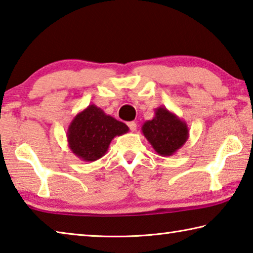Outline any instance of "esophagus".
I'll return each instance as SVG.
<instances>
[{"label": "esophagus", "mask_w": 253, "mask_h": 253, "mask_svg": "<svg viewBox=\"0 0 253 253\" xmlns=\"http://www.w3.org/2000/svg\"><path fill=\"white\" fill-rule=\"evenodd\" d=\"M126 124H127V126H129V129H130L132 132H134V131L136 130V123H135V122L131 121V122H127Z\"/></svg>", "instance_id": "esophagus-1"}]
</instances>
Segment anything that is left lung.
Wrapping results in <instances>:
<instances>
[{
	"instance_id": "obj_1",
	"label": "left lung",
	"mask_w": 253,
	"mask_h": 253,
	"mask_svg": "<svg viewBox=\"0 0 253 253\" xmlns=\"http://www.w3.org/2000/svg\"><path fill=\"white\" fill-rule=\"evenodd\" d=\"M142 133L159 156L169 157L179 150L188 140L187 123L164 106L155 110V117L141 127Z\"/></svg>"
}]
</instances>
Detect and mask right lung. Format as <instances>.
Wrapping results in <instances>:
<instances>
[{
  "label": "right lung",
  "instance_id": "obj_1",
  "mask_svg": "<svg viewBox=\"0 0 253 253\" xmlns=\"http://www.w3.org/2000/svg\"><path fill=\"white\" fill-rule=\"evenodd\" d=\"M129 132L126 123L118 121L96 105L90 104L75 115L67 130L68 147L83 161H95L106 154L115 136Z\"/></svg>",
  "mask_w": 253,
  "mask_h": 253
}]
</instances>
